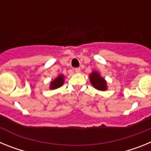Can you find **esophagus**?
Here are the masks:
<instances>
[{"label": "esophagus", "mask_w": 151, "mask_h": 151, "mask_svg": "<svg viewBox=\"0 0 151 151\" xmlns=\"http://www.w3.org/2000/svg\"><path fill=\"white\" fill-rule=\"evenodd\" d=\"M74 71L76 73H79L80 72H81V69H80V68H76V69H74Z\"/></svg>", "instance_id": "34e87169"}]
</instances>
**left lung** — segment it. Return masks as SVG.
Masks as SVG:
<instances>
[{"mask_svg": "<svg viewBox=\"0 0 151 151\" xmlns=\"http://www.w3.org/2000/svg\"><path fill=\"white\" fill-rule=\"evenodd\" d=\"M90 82L94 88L99 91H106L107 89L106 80L101 76L99 73L94 71L89 76Z\"/></svg>", "mask_w": 151, "mask_h": 151, "instance_id": "1", "label": "left lung"}]
</instances>
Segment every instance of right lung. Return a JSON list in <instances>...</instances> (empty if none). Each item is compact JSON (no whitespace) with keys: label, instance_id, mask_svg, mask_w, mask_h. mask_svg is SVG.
Here are the masks:
<instances>
[{"label":"right lung","instance_id":"obj_1","mask_svg":"<svg viewBox=\"0 0 151 151\" xmlns=\"http://www.w3.org/2000/svg\"><path fill=\"white\" fill-rule=\"evenodd\" d=\"M64 83V76L63 75H60L54 81H52L50 82V89H57L58 88L61 87Z\"/></svg>","mask_w":151,"mask_h":151}]
</instances>
